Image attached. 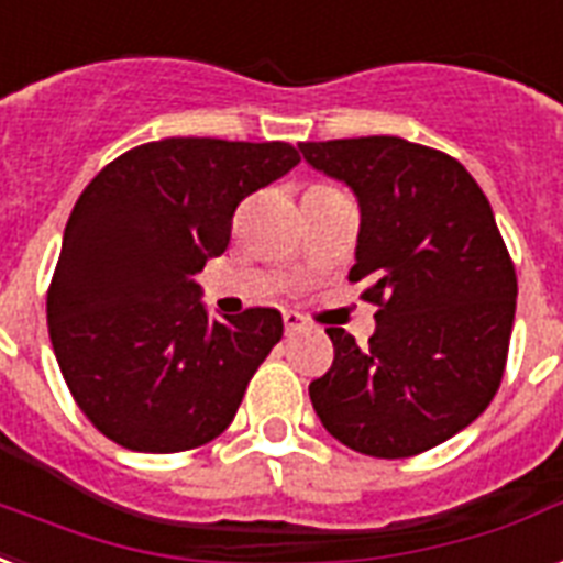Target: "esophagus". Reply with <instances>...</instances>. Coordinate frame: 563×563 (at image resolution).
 Returning <instances> with one entry per match:
<instances>
[{
  "instance_id": "34e87169",
  "label": "esophagus",
  "mask_w": 563,
  "mask_h": 563,
  "mask_svg": "<svg viewBox=\"0 0 563 563\" xmlns=\"http://www.w3.org/2000/svg\"><path fill=\"white\" fill-rule=\"evenodd\" d=\"M282 320H285V331L287 334H296V331L305 329V317L296 311H285L282 313Z\"/></svg>"
}]
</instances>
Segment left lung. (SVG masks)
<instances>
[{"label": "left lung", "instance_id": "obj_1", "mask_svg": "<svg viewBox=\"0 0 563 563\" xmlns=\"http://www.w3.org/2000/svg\"><path fill=\"white\" fill-rule=\"evenodd\" d=\"M305 161L358 196L350 282H367L376 334L329 325L334 361L313 378L331 438L373 459H411L467 429L503 382L517 273L476 178L402 137L299 143Z\"/></svg>", "mask_w": 563, "mask_h": 563}]
</instances>
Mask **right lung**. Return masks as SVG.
<instances>
[{"instance_id":"add662e5","label":"right lung","mask_w":563,"mask_h":563,"mask_svg":"<svg viewBox=\"0 0 563 563\" xmlns=\"http://www.w3.org/2000/svg\"><path fill=\"white\" fill-rule=\"evenodd\" d=\"M299 164L290 143L167 137L111 161L78 196L46 294L69 394L104 438L185 452L229 429L282 341L276 308L213 320L194 276L250 194Z\"/></svg>"}]
</instances>
